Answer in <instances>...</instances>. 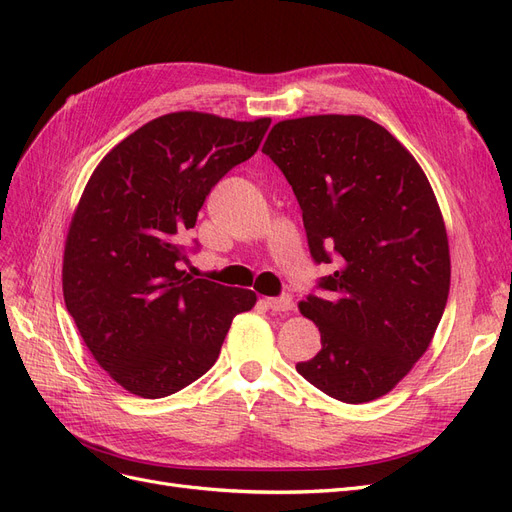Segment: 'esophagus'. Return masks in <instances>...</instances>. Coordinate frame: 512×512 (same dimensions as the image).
<instances>
[{"instance_id":"1","label":"esophagus","mask_w":512,"mask_h":512,"mask_svg":"<svg viewBox=\"0 0 512 512\" xmlns=\"http://www.w3.org/2000/svg\"><path fill=\"white\" fill-rule=\"evenodd\" d=\"M265 305L273 312H292V299L290 297H275V299H265Z\"/></svg>"}]
</instances>
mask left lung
<instances>
[{"label": "left lung", "instance_id": "8db88e82", "mask_svg": "<svg viewBox=\"0 0 512 512\" xmlns=\"http://www.w3.org/2000/svg\"><path fill=\"white\" fill-rule=\"evenodd\" d=\"M262 151L303 211L309 252L331 262L322 297L299 303L320 352L297 371L344 404L374 401L427 352L451 290V252L421 164L361 115L277 121Z\"/></svg>", "mask_w": 512, "mask_h": 512}]
</instances>
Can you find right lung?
<instances>
[{
	"label": "right lung",
	"instance_id": "obj_1",
	"mask_svg": "<svg viewBox=\"0 0 512 512\" xmlns=\"http://www.w3.org/2000/svg\"><path fill=\"white\" fill-rule=\"evenodd\" d=\"M271 119L198 111L151 119L106 153L74 209L61 286L98 365L128 393L158 399L218 361L230 322L256 292L179 269L183 232L232 166L252 158Z\"/></svg>",
	"mask_w": 512,
	"mask_h": 512
}]
</instances>
